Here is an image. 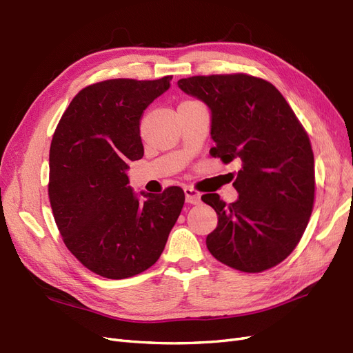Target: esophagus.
Returning a JSON list of instances; mask_svg holds the SVG:
<instances>
[{"label": "esophagus", "instance_id": "esophagus-1", "mask_svg": "<svg viewBox=\"0 0 353 353\" xmlns=\"http://www.w3.org/2000/svg\"><path fill=\"white\" fill-rule=\"evenodd\" d=\"M185 196H186V202L192 203V205H199L201 203V195L195 189L185 188Z\"/></svg>", "mask_w": 353, "mask_h": 353}]
</instances>
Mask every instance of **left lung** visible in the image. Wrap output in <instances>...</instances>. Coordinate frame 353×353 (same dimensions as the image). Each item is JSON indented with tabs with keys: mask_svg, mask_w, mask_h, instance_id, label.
Wrapping results in <instances>:
<instances>
[{
	"mask_svg": "<svg viewBox=\"0 0 353 353\" xmlns=\"http://www.w3.org/2000/svg\"><path fill=\"white\" fill-rule=\"evenodd\" d=\"M179 88L211 111V155L241 161L239 198L217 193L202 201L219 215L207 236L214 258L234 270L261 272L280 264L296 245L314 207V154L308 134L283 95L264 79L212 74L180 79Z\"/></svg>",
	"mask_w": 353,
	"mask_h": 353,
	"instance_id": "8db88e82",
	"label": "left lung"
}]
</instances>
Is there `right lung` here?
I'll list each match as a JSON object with an SVG mask.
<instances>
[{
    "instance_id": "right-lung-1",
    "label": "right lung",
    "mask_w": 353,
    "mask_h": 353,
    "mask_svg": "<svg viewBox=\"0 0 353 353\" xmlns=\"http://www.w3.org/2000/svg\"><path fill=\"white\" fill-rule=\"evenodd\" d=\"M157 81L111 79L82 89L55 129L48 195L69 251L107 279H128L154 265L185 203L179 186L161 195L128 185L129 163L141 160V119L170 88Z\"/></svg>"
}]
</instances>
